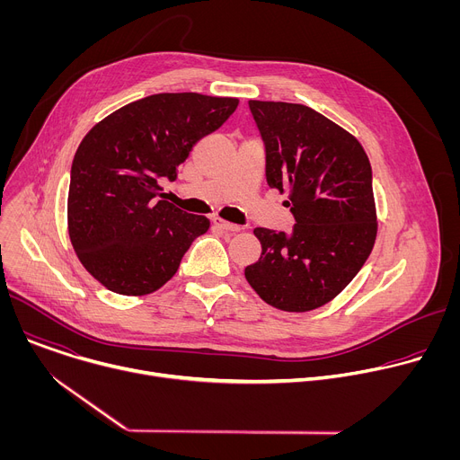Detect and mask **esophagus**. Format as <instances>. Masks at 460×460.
<instances>
[{"label": "esophagus", "instance_id": "obj_1", "mask_svg": "<svg viewBox=\"0 0 460 460\" xmlns=\"http://www.w3.org/2000/svg\"><path fill=\"white\" fill-rule=\"evenodd\" d=\"M213 224H215L218 229L226 231V233H236V231H240V226L231 224V222H227V220L220 218V217H215V218H213Z\"/></svg>", "mask_w": 460, "mask_h": 460}]
</instances>
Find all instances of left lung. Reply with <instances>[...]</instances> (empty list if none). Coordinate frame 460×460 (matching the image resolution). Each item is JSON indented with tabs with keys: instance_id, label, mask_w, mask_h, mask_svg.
I'll return each instance as SVG.
<instances>
[{
	"instance_id": "1",
	"label": "left lung",
	"mask_w": 460,
	"mask_h": 460,
	"mask_svg": "<svg viewBox=\"0 0 460 460\" xmlns=\"http://www.w3.org/2000/svg\"><path fill=\"white\" fill-rule=\"evenodd\" d=\"M266 144V178L289 192L293 233L256 227L245 279L270 305L305 313L332 302L360 271L376 238L371 164L346 128L300 103L249 100Z\"/></svg>"
}]
</instances>
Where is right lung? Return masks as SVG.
<instances>
[{
    "label": "right lung",
    "mask_w": 460,
    "mask_h": 460,
    "mask_svg": "<svg viewBox=\"0 0 460 460\" xmlns=\"http://www.w3.org/2000/svg\"><path fill=\"white\" fill-rule=\"evenodd\" d=\"M236 98L162 93L127 103L82 140L71 169L67 227L84 268L109 291L144 296L169 282L209 220L158 200L160 178L234 112Z\"/></svg>",
    "instance_id": "obj_1"
}]
</instances>
